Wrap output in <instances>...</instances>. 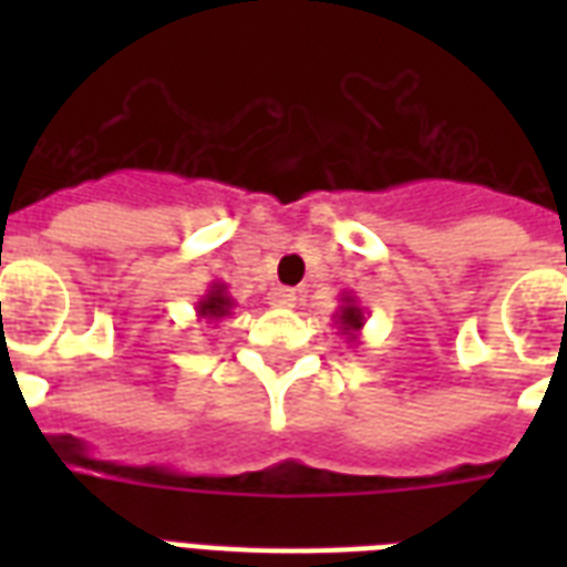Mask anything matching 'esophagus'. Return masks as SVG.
<instances>
[{
    "mask_svg": "<svg viewBox=\"0 0 567 567\" xmlns=\"http://www.w3.org/2000/svg\"><path fill=\"white\" fill-rule=\"evenodd\" d=\"M267 300L274 309H293L297 306V293L291 288H274V291L267 293Z\"/></svg>",
    "mask_w": 567,
    "mask_h": 567,
    "instance_id": "esophagus-1",
    "label": "esophagus"
}]
</instances>
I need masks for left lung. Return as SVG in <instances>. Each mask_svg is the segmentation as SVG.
Wrapping results in <instances>:
<instances>
[{
    "instance_id": "left-lung-1",
    "label": "left lung",
    "mask_w": 567,
    "mask_h": 567,
    "mask_svg": "<svg viewBox=\"0 0 567 567\" xmlns=\"http://www.w3.org/2000/svg\"><path fill=\"white\" fill-rule=\"evenodd\" d=\"M332 320H336L338 336L347 338V344H359V332H362L364 327V311L353 293H341V306H338V311L332 315Z\"/></svg>"
}]
</instances>
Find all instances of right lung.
Returning <instances> with one entry per match:
<instances>
[{
	"mask_svg": "<svg viewBox=\"0 0 567 567\" xmlns=\"http://www.w3.org/2000/svg\"><path fill=\"white\" fill-rule=\"evenodd\" d=\"M235 309V300L229 297V288L223 282H212L208 291L196 300V318L205 323H223Z\"/></svg>",
	"mask_w": 567,
	"mask_h": 567,
	"instance_id": "1",
	"label": "right lung"
}]
</instances>
